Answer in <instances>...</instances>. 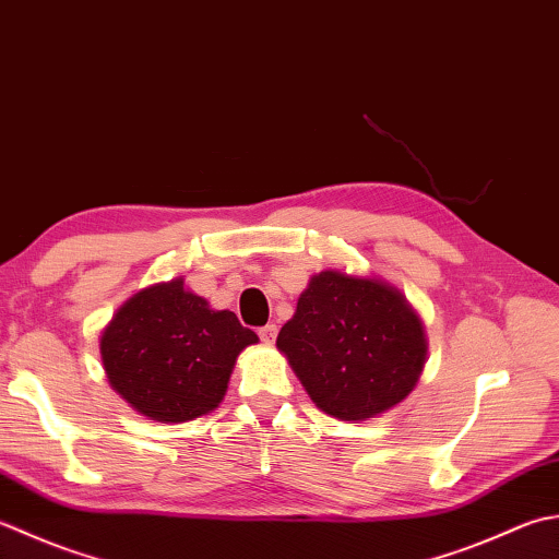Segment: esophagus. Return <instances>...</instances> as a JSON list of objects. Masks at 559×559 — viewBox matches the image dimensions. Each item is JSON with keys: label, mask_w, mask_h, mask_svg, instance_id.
I'll return each instance as SVG.
<instances>
[{"label": "esophagus", "mask_w": 559, "mask_h": 559, "mask_svg": "<svg viewBox=\"0 0 559 559\" xmlns=\"http://www.w3.org/2000/svg\"><path fill=\"white\" fill-rule=\"evenodd\" d=\"M276 334H278V326L276 324H266V326H261V330H259V338L264 344L276 342Z\"/></svg>", "instance_id": "1"}]
</instances>
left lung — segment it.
Wrapping results in <instances>:
<instances>
[{
	"instance_id": "obj_1",
	"label": "left lung",
	"mask_w": 559,
	"mask_h": 559,
	"mask_svg": "<svg viewBox=\"0 0 559 559\" xmlns=\"http://www.w3.org/2000/svg\"><path fill=\"white\" fill-rule=\"evenodd\" d=\"M276 346L317 407L342 421L400 404L429 348L419 314L397 288L336 269L310 278Z\"/></svg>"
}]
</instances>
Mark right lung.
I'll return each mask as SVG.
<instances>
[{"mask_svg":"<svg viewBox=\"0 0 559 559\" xmlns=\"http://www.w3.org/2000/svg\"><path fill=\"white\" fill-rule=\"evenodd\" d=\"M257 342L235 312L213 310L174 278L120 305L98 348L108 382L130 407L181 424L223 402L237 356Z\"/></svg>","mask_w":559,"mask_h":559,"instance_id":"add662e5","label":"right lung"}]
</instances>
